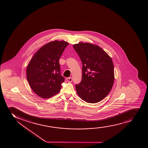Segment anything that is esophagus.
Masks as SVG:
<instances>
[{"instance_id":"obj_1","label":"esophagus","mask_w":148,"mask_h":148,"mask_svg":"<svg viewBox=\"0 0 148 148\" xmlns=\"http://www.w3.org/2000/svg\"><path fill=\"white\" fill-rule=\"evenodd\" d=\"M66 80L68 81L69 82H71L72 81H73V78L72 77H68V78H66Z\"/></svg>"}]
</instances>
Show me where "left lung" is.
<instances>
[{"label":"left lung","mask_w":148,"mask_h":148,"mask_svg":"<svg viewBox=\"0 0 148 148\" xmlns=\"http://www.w3.org/2000/svg\"><path fill=\"white\" fill-rule=\"evenodd\" d=\"M73 47L82 64V82L75 85L78 96L89 103H96L110 92L114 79L112 60L95 44L79 42Z\"/></svg>","instance_id":"obj_1"}]
</instances>
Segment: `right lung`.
Returning a JSON list of instances; mask_svg holds the SVG:
<instances>
[{"instance_id": "right-lung-1", "label": "right lung", "mask_w": 148, "mask_h": 148, "mask_svg": "<svg viewBox=\"0 0 148 148\" xmlns=\"http://www.w3.org/2000/svg\"><path fill=\"white\" fill-rule=\"evenodd\" d=\"M65 41L47 43L32 56L26 70L27 78L33 91L42 98L56 95L65 78L60 74L59 59L69 45Z\"/></svg>"}]
</instances>
